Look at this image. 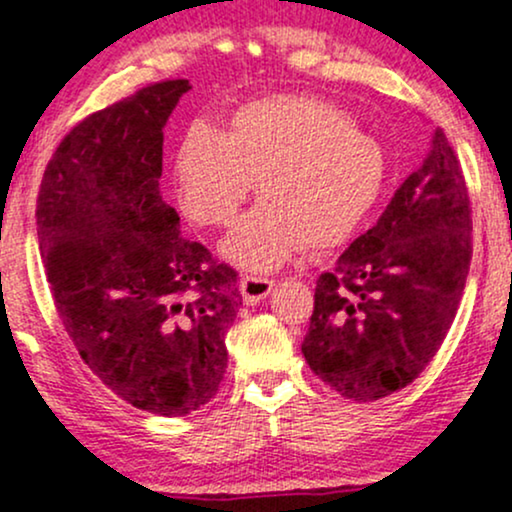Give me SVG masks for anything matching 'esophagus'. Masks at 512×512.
Wrapping results in <instances>:
<instances>
[{
  "instance_id": "34e87169",
  "label": "esophagus",
  "mask_w": 512,
  "mask_h": 512,
  "mask_svg": "<svg viewBox=\"0 0 512 512\" xmlns=\"http://www.w3.org/2000/svg\"><path fill=\"white\" fill-rule=\"evenodd\" d=\"M274 286V279H269V276H260V274H243V279H240V293H243V301L255 305L260 303L262 298L269 296V291H272Z\"/></svg>"
}]
</instances>
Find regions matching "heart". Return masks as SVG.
Segmentation results:
<instances>
[{"label":"heart","instance_id":"obj_1","mask_svg":"<svg viewBox=\"0 0 512 512\" xmlns=\"http://www.w3.org/2000/svg\"><path fill=\"white\" fill-rule=\"evenodd\" d=\"M385 178L383 149L342 110L301 93L257 98L226 129L192 125L175 151L182 209L228 226L260 180L264 202L226 238L228 260L272 269L303 245L332 248L356 231Z\"/></svg>","mask_w":512,"mask_h":512}]
</instances>
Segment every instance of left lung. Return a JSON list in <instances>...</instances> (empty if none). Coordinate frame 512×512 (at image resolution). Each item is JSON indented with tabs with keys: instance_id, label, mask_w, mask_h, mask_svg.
I'll use <instances>...</instances> for the list:
<instances>
[{
	"instance_id": "8db88e82",
	"label": "left lung",
	"mask_w": 512,
	"mask_h": 512,
	"mask_svg": "<svg viewBox=\"0 0 512 512\" xmlns=\"http://www.w3.org/2000/svg\"><path fill=\"white\" fill-rule=\"evenodd\" d=\"M472 262L467 182L443 129L378 223L320 274L303 356L339 395L373 402L419 378L460 308Z\"/></svg>"
}]
</instances>
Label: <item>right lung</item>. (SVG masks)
Masks as SVG:
<instances>
[{"instance_id":"right-lung-1","label":"right lung","mask_w":512,"mask_h":512,"mask_svg":"<svg viewBox=\"0 0 512 512\" xmlns=\"http://www.w3.org/2000/svg\"><path fill=\"white\" fill-rule=\"evenodd\" d=\"M187 79L139 88L69 129L40 182L38 240L79 356L132 407L185 416L226 373L238 274L180 236L163 202V127Z\"/></svg>"}]
</instances>
